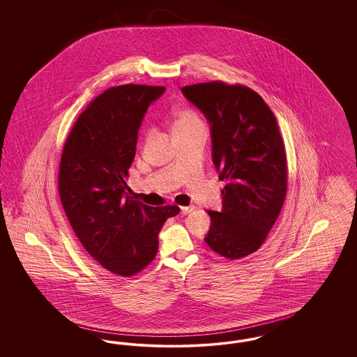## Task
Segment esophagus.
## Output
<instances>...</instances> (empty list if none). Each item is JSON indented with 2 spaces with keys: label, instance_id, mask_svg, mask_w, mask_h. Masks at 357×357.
Listing matches in <instances>:
<instances>
[{
  "label": "esophagus",
  "instance_id": "34e87169",
  "mask_svg": "<svg viewBox=\"0 0 357 357\" xmlns=\"http://www.w3.org/2000/svg\"><path fill=\"white\" fill-rule=\"evenodd\" d=\"M194 208H195L194 206H182V207H181V213H182L183 215H187V214L191 213Z\"/></svg>",
  "mask_w": 357,
  "mask_h": 357
}]
</instances>
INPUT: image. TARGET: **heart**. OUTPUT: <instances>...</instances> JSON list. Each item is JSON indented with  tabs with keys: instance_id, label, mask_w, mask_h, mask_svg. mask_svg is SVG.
Segmentation results:
<instances>
[{
	"instance_id": "obj_1",
	"label": "heart",
	"mask_w": 357,
	"mask_h": 357,
	"mask_svg": "<svg viewBox=\"0 0 357 357\" xmlns=\"http://www.w3.org/2000/svg\"><path fill=\"white\" fill-rule=\"evenodd\" d=\"M170 121L174 135L185 131L195 124L202 123L199 115L192 108H188V107H179L172 109L170 114Z\"/></svg>"
}]
</instances>
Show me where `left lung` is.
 Returning <instances> with one entry per match:
<instances>
[{"mask_svg": "<svg viewBox=\"0 0 357 357\" xmlns=\"http://www.w3.org/2000/svg\"><path fill=\"white\" fill-rule=\"evenodd\" d=\"M182 92L211 124L213 163L226 182L221 211H207L211 225L204 241L225 258H243L265 242L287 197V153L277 120L245 85L208 82Z\"/></svg>", "mask_w": 357, "mask_h": 357, "instance_id": "8db88e82", "label": "left lung"}]
</instances>
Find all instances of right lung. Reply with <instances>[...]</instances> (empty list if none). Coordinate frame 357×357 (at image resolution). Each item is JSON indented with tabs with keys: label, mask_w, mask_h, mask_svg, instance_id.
<instances>
[{
	"label": "right lung",
	"mask_w": 357,
	"mask_h": 357,
	"mask_svg": "<svg viewBox=\"0 0 357 357\" xmlns=\"http://www.w3.org/2000/svg\"><path fill=\"white\" fill-rule=\"evenodd\" d=\"M163 92L153 85L105 89L75 121L60 159L59 195L76 237L104 269L123 277L153 261L163 223L181 211L140 204L126 191L137 130Z\"/></svg>",
	"instance_id": "right-lung-1"
}]
</instances>
